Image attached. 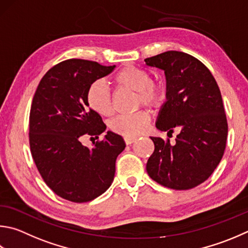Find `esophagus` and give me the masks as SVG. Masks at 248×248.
I'll list each match as a JSON object with an SVG mask.
<instances>
[{
	"instance_id": "34e87169",
	"label": "esophagus",
	"mask_w": 248,
	"mask_h": 248,
	"mask_svg": "<svg viewBox=\"0 0 248 248\" xmlns=\"http://www.w3.org/2000/svg\"><path fill=\"white\" fill-rule=\"evenodd\" d=\"M137 141L136 138H132V137H124V142L127 145H130V144H132Z\"/></svg>"
}]
</instances>
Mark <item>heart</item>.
<instances>
[{
  "label": "heart",
  "instance_id": "heart-1",
  "mask_svg": "<svg viewBox=\"0 0 248 248\" xmlns=\"http://www.w3.org/2000/svg\"><path fill=\"white\" fill-rule=\"evenodd\" d=\"M114 83L117 88L137 93L136 104L148 107H158L165 100V88L160 83L153 82L147 70L137 66L127 65L115 75ZM87 100L90 108L101 116H109L112 112L111 94L102 81L93 82L88 90ZM151 117L146 110H139L129 115H119L110 120L109 128L124 137H134L145 131Z\"/></svg>",
  "mask_w": 248,
  "mask_h": 248
}]
</instances>
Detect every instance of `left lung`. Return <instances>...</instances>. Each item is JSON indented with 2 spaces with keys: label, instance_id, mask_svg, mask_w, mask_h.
Returning <instances> with one entry per match:
<instances>
[{
  "label": "left lung",
  "instance_id": "left-lung-1",
  "mask_svg": "<svg viewBox=\"0 0 248 248\" xmlns=\"http://www.w3.org/2000/svg\"><path fill=\"white\" fill-rule=\"evenodd\" d=\"M144 62L166 77L156 128L167 136L178 131L174 145L151 137L155 150L146 171L166 187L190 190L210 177L223 156L228 123L221 93L209 69L186 53L168 51Z\"/></svg>",
  "mask_w": 248,
  "mask_h": 248
}]
</instances>
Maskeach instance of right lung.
Here are the masks:
<instances>
[{
    "mask_svg": "<svg viewBox=\"0 0 248 248\" xmlns=\"http://www.w3.org/2000/svg\"><path fill=\"white\" fill-rule=\"evenodd\" d=\"M96 62L67 60L40 81L30 110L29 141L35 166L51 190L67 201L85 202L106 192L116 171V159L125 143L107 131L92 148L81 137L106 130L101 116L89 109L88 90L115 68Z\"/></svg>",
    "mask_w": 248,
    "mask_h": 248,
    "instance_id": "right-lung-1",
    "label": "right lung"
}]
</instances>
